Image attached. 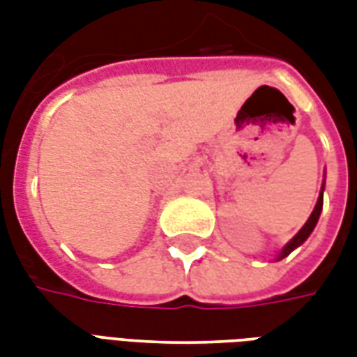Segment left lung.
Segmentation results:
<instances>
[{
    "label": "left lung",
    "mask_w": 357,
    "mask_h": 357,
    "mask_svg": "<svg viewBox=\"0 0 357 357\" xmlns=\"http://www.w3.org/2000/svg\"><path fill=\"white\" fill-rule=\"evenodd\" d=\"M323 191H325V179H323V185H321V191H319V197H317V202H315L314 206V212L310 214V218H307V222L302 227H300V231L292 237L287 245H284L281 250H279V255H277L275 260H283L284 256H289L294 250V248H298L304 241L312 235V231L315 229V225H317V220H319V216H321V210H323Z\"/></svg>",
    "instance_id": "left-lung-1"
}]
</instances>
